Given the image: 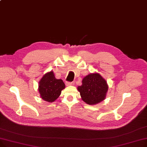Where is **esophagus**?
Masks as SVG:
<instances>
[{"label": "esophagus", "instance_id": "34e87169", "mask_svg": "<svg viewBox=\"0 0 147 147\" xmlns=\"http://www.w3.org/2000/svg\"><path fill=\"white\" fill-rule=\"evenodd\" d=\"M66 85L67 86H73V85H74V82H67Z\"/></svg>", "mask_w": 147, "mask_h": 147}]
</instances>
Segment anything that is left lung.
<instances>
[{
	"mask_svg": "<svg viewBox=\"0 0 147 147\" xmlns=\"http://www.w3.org/2000/svg\"><path fill=\"white\" fill-rule=\"evenodd\" d=\"M82 84L78 87L82 100L88 105H95L106 97L108 86L106 80L98 73L88 74L82 79Z\"/></svg>",
	"mask_w": 147,
	"mask_h": 147,
	"instance_id": "left-lung-1",
	"label": "left lung"
}]
</instances>
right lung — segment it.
<instances>
[{
  "mask_svg": "<svg viewBox=\"0 0 147 147\" xmlns=\"http://www.w3.org/2000/svg\"><path fill=\"white\" fill-rule=\"evenodd\" d=\"M65 85L62 79H57L53 71L46 73L38 83V91L41 98L52 103L58 98Z\"/></svg>",
  "mask_w": 147,
  "mask_h": 147,
  "instance_id": "add662e5",
  "label": "right lung"
}]
</instances>
